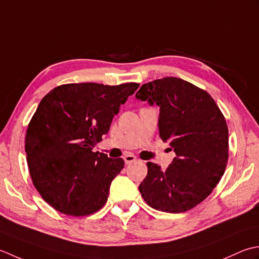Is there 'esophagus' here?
<instances>
[{
	"label": "esophagus",
	"mask_w": 259,
	"mask_h": 259,
	"mask_svg": "<svg viewBox=\"0 0 259 259\" xmlns=\"http://www.w3.org/2000/svg\"><path fill=\"white\" fill-rule=\"evenodd\" d=\"M124 161L126 164H132L133 162H136V157L133 154H125L124 155Z\"/></svg>",
	"instance_id": "1"
}]
</instances>
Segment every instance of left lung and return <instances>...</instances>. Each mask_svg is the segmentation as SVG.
Segmentation results:
<instances>
[{"label": "left lung", "mask_w": 259, "mask_h": 259, "mask_svg": "<svg viewBox=\"0 0 259 259\" xmlns=\"http://www.w3.org/2000/svg\"><path fill=\"white\" fill-rule=\"evenodd\" d=\"M136 99L160 107V137L176 153L165 171L147 162L139 190L150 207L180 213L202 202L224 176L228 127L210 95L183 79L165 77L142 85Z\"/></svg>", "instance_id": "1"}]
</instances>
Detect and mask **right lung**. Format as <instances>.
<instances>
[{
	"label": "right lung",
	"instance_id": "add662e5",
	"mask_svg": "<svg viewBox=\"0 0 259 259\" xmlns=\"http://www.w3.org/2000/svg\"><path fill=\"white\" fill-rule=\"evenodd\" d=\"M139 86L68 83L41 99L26 130L25 153L34 187L52 208L79 217L106 203L124 160L93 149Z\"/></svg>",
	"mask_w": 259,
	"mask_h": 259
}]
</instances>
